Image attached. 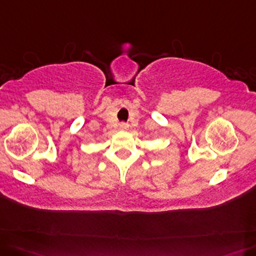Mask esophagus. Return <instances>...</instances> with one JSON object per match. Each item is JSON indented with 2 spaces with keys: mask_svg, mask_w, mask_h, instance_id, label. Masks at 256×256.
Listing matches in <instances>:
<instances>
[{
  "mask_svg": "<svg viewBox=\"0 0 256 256\" xmlns=\"http://www.w3.org/2000/svg\"><path fill=\"white\" fill-rule=\"evenodd\" d=\"M120 128L122 130V131H126V130L128 128V124L125 123V122H122V123L120 124Z\"/></svg>",
  "mask_w": 256,
  "mask_h": 256,
  "instance_id": "obj_1",
  "label": "esophagus"
}]
</instances>
